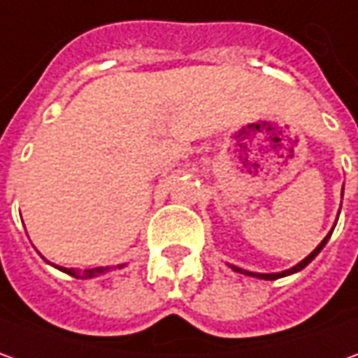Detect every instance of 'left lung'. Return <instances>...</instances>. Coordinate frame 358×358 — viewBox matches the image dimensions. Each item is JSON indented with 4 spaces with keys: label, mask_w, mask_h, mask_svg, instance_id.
Masks as SVG:
<instances>
[{
    "label": "left lung",
    "mask_w": 358,
    "mask_h": 358,
    "mask_svg": "<svg viewBox=\"0 0 358 358\" xmlns=\"http://www.w3.org/2000/svg\"><path fill=\"white\" fill-rule=\"evenodd\" d=\"M331 234H333V231H329V234H327L325 240L321 241V243H319V245L315 248L313 252L309 253V255H307V257L303 259L301 264H297V265H295V267H291V269H287V271H281V273H252V271H245V269H240V267H236V265H231V269H234V271H238V273H245V275H252V278H259V279H279V278H285V275H291V273H295V271H301L305 265L311 264L315 257H317V253H319V252H321V250H323V248H325V243H327V240L331 238Z\"/></svg>",
    "instance_id": "8db88e82"
}]
</instances>
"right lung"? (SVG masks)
Wrapping results in <instances>:
<instances>
[{
    "label": "right lung",
    "mask_w": 358,
    "mask_h": 358,
    "mask_svg": "<svg viewBox=\"0 0 358 358\" xmlns=\"http://www.w3.org/2000/svg\"><path fill=\"white\" fill-rule=\"evenodd\" d=\"M61 271H65V273H69V275H75V278H79V273L75 271V269H67V267H59ZM108 267H93V269H87L85 273H83V278H93V275H96V273H103V271H106Z\"/></svg>",
    "instance_id": "right-lung-1"
}]
</instances>
